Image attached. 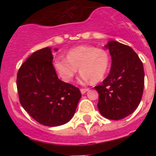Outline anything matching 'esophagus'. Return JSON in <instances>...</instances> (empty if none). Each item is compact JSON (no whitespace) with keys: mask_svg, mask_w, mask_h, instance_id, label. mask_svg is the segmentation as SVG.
<instances>
[{"mask_svg":"<svg viewBox=\"0 0 156 156\" xmlns=\"http://www.w3.org/2000/svg\"><path fill=\"white\" fill-rule=\"evenodd\" d=\"M88 90H89L88 88H81L80 89V91L82 94H85V93L87 92V91H88Z\"/></svg>","mask_w":156,"mask_h":156,"instance_id":"1","label":"esophagus"}]
</instances>
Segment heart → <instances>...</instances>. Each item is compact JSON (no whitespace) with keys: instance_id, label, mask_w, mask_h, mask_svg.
<instances>
[{"instance_id":"1","label":"heart","mask_w":156,"mask_h":156,"mask_svg":"<svg viewBox=\"0 0 156 156\" xmlns=\"http://www.w3.org/2000/svg\"><path fill=\"white\" fill-rule=\"evenodd\" d=\"M109 55L106 50L89 45L73 48L67 52V57L57 56L53 61V68L64 82H70L78 72L82 83L99 82L108 69Z\"/></svg>"}]
</instances>
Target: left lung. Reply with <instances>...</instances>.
<instances>
[{"label": "left lung", "mask_w": 156, "mask_h": 156, "mask_svg": "<svg viewBox=\"0 0 156 156\" xmlns=\"http://www.w3.org/2000/svg\"><path fill=\"white\" fill-rule=\"evenodd\" d=\"M105 48L111 55V70L102 84L95 87L100 95L97 106L104 117L121 120L140 104L144 87L143 65L129 46L111 40Z\"/></svg>", "instance_id": "obj_1"}]
</instances>
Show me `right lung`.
Returning <instances> with one entry per match:
<instances>
[{
  "instance_id": "obj_1",
  "label": "right lung",
  "mask_w": 156,
  "mask_h": 156,
  "mask_svg": "<svg viewBox=\"0 0 156 156\" xmlns=\"http://www.w3.org/2000/svg\"><path fill=\"white\" fill-rule=\"evenodd\" d=\"M52 60L51 48L38 50L21 66L17 75L21 105L34 120L46 126L70 121L82 96L78 87L59 79Z\"/></svg>"
}]
</instances>
